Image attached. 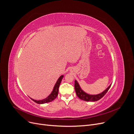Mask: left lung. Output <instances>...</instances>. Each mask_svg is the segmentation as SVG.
<instances>
[{
	"instance_id": "obj_1",
	"label": "left lung",
	"mask_w": 134,
	"mask_h": 134,
	"mask_svg": "<svg viewBox=\"0 0 134 134\" xmlns=\"http://www.w3.org/2000/svg\"><path fill=\"white\" fill-rule=\"evenodd\" d=\"M111 84L109 86L106 90H105L104 92L102 93L97 94V95H91L88 94L85 92L83 91L82 90L79 83L77 81H75V90L77 96L81 100L86 101H96L103 98L104 95L106 94V93L109 90L110 88L111 87Z\"/></svg>"
}]
</instances>
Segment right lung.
I'll return each mask as SVG.
<instances>
[{
  "label": "right lung",
  "instance_id": "add662e5",
  "mask_svg": "<svg viewBox=\"0 0 134 134\" xmlns=\"http://www.w3.org/2000/svg\"><path fill=\"white\" fill-rule=\"evenodd\" d=\"M63 77H64L63 75H62L60 76L59 78L58 79V80H57L56 83L54 85V87L53 88V90L52 93H51L50 95H49L46 98L44 99L43 100H36L31 99L33 101H34L35 103H36L37 104H45V103H49V102L53 101L57 98V96H58L59 87L61 81H62Z\"/></svg>",
  "mask_w": 134,
  "mask_h": 134
}]
</instances>
